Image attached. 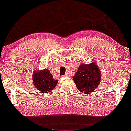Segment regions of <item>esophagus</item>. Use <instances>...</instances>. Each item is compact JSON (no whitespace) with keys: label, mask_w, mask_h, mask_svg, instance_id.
<instances>
[{"label":"esophagus","mask_w":131,"mask_h":131,"mask_svg":"<svg viewBox=\"0 0 131 131\" xmlns=\"http://www.w3.org/2000/svg\"><path fill=\"white\" fill-rule=\"evenodd\" d=\"M67 75H68L67 74H64V75H63V76H64V77H67Z\"/></svg>","instance_id":"obj_1"}]
</instances>
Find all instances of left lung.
Returning <instances> with one entry per match:
<instances>
[{
  "label": "left lung",
  "mask_w": 131,
  "mask_h": 131,
  "mask_svg": "<svg viewBox=\"0 0 131 131\" xmlns=\"http://www.w3.org/2000/svg\"><path fill=\"white\" fill-rule=\"evenodd\" d=\"M100 70L93 61L89 64H81L73 77L77 88L81 92L89 94L100 84L101 78Z\"/></svg>",
  "instance_id": "obj_1"
}]
</instances>
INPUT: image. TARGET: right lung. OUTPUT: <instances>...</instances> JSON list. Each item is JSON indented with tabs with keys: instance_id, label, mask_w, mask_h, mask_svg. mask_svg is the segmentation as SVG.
I'll list each match as a JSON object with an SVG mask.
<instances>
[{
	"instance_id": "obj_1",
	"label": "right lung",
	"mask_w": 131,
	"mask_h": 131,
	"mask_svg": "<svg viewBox=\"0 0 131 131\" xmlns=\"http://www.w3.org/2000/svg\"><path fill=\"white\" fill-rule=\"evenodd\" d=\"M32 78L34 86L40 93H47L51 92L58 83V81L53 78L48 69L34 71Z\"/></svg>"
}]
</instances>
